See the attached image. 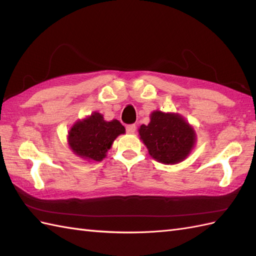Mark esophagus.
I'll return each instance as SVG.
<instances>
[{"instance_id": "1", "label": "esophagus", "mask_w": 256, "mask_h": 256, "mask_svg": "<svg viewBox=\"0 0 256 256\" xmlns=\"http://www.w3.org/2000/svg\"><path fill=\"white\" fill-rule=\"evenodd\" d=\"M135 130H136V126H135L134 124L128 125V126H126V132H128V134H134V133H135Z\"/></svg>"}]
</instances>
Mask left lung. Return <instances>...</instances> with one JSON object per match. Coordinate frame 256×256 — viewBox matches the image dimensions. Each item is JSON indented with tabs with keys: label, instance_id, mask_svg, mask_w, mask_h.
I'll return each mask as SVG.
<instances>
[{
	"label": "left lung",
	"instance_id": "left-lung-1",
	"mask_svg": "<svg viewBox=\"0 0 256 256\" xmlns=\"http://www.w3.org/2000/svg\"><path fill=\"white\" fill-rule=\"evenodd\" d=\"M148 125H140V138L148 154L165 165H175L186 160L194 148L197 134L182 116L172 112L153 111Z\"/></svg>",
	"mask_w": 256,
	"mask_h": 256
}]
</instances>
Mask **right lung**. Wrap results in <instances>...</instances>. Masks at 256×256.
<instances>
[{"mask_svg": "<svg viewBox=\"0 0 256 256\" xmlns=\"http://www.w3.org/2000/svg\"><path fill=\"white\" fill-rule=\"evenodd\" d=\"M125 128L118 120L106 121L103 114L91 116L74 122L68 132V145L74 155L88 162H101Z\"/></svg>", "mask_w": 256, "mask_h": 256, "instance_id": "add662e5", "label": "right lung"}]
</instances>
